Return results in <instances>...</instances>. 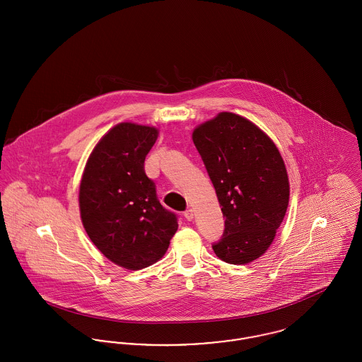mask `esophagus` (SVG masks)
Wrapping results in <instances>:
<instances>
[{"mask_svg": "<svg viewBox=\"0 0 362 362\" xmlns=\"http://www.w3.org/2000/svg\"><path fill=\"white\" fill-rule=\"evenodd\" d=\"M183 216H185L187 221H193V219H194V211H193V209H187V211L183 214Z\"/></svg>", "mask_w": 362, "mask_h": 362, "instance_id": "obj_1", "label": "esophagus"}]
</instances>
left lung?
Segmentation results:
<instances>
[{
  "label": "left lung",
  "instance_id": "8db88e82",
  "mask_svg": "<svg viewBox=\"0 0 362 362\" xmlns=\"http://www.w3.org/2000/svg\"><path fill=\"white\" fill-rule=\"evenodd\" d=\"M193 141L226 218L212 248L226 263H250L273 244L289 202L279 148L248 118L228 112L195 127Z\"/></svg>",
  "mask_w": 362,
  "mask_h": 362
}]
</instances>
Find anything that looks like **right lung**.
I'll list each match as a JSON object with an SVG mask.
<instances>
[{
  "mask_svg": "<svg viewBox=\"0 0 362 362\" xmlns=\"http://www.w3.org/2000/svg\"><path fill=\"white\" fill-rule=\"evenodd\" d=\"M156 127L119 122L93 147L80 183L83 228L114 264L141 270L158 262L177 230L146 176L144 160L158 138Z\"/></svg>",
  "mask_w": 362,
  "mask_h": 362,
  "instance_id": "add662e5",
  "label": "right lung"
}]
</instances>
